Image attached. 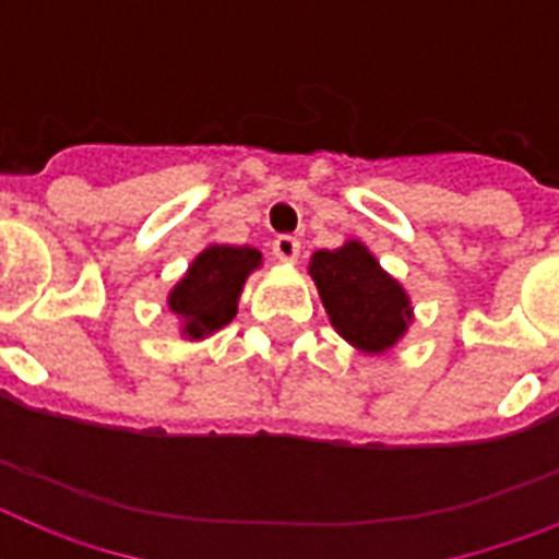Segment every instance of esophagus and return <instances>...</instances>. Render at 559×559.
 <instances>
[{
  "label": "esophagus",
  "instance_id": "esophagus-1",
  "mask_svg": "<svg viewBox=\"0 0 559 559\" xmlns=\"http://www.w3.org/2000/svg\"><path fill=\"white\" fill-rule=\"evenodd\" d=\"M272 254H275L281 263H296L298 254H301V243H298L296 237L281 235L278 240L272 243Z\"/></svg>",
  "mask_w": 559,
  "mask_h": 559
}]
</instances>
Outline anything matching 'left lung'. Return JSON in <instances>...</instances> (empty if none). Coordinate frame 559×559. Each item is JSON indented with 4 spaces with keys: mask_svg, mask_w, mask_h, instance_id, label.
<instances>
[{
    "mask_svg": "<svg viewBox=\"0 0 559 559\" xmlns=\"http://www.w3.org/2000/svg\"><path fill=\"white\" fill-rule=\"evenodd\" d=\"M307 272L316 281L333 331L348 345L362 354H385L406 336L415 319L412 298L366 243L345 240L340 249H319Z\"/></svg>",
    "mask_w": 559,
    "mask_h": 559,
    "instance_id": "1",
    "label": "left lung"
}]
</instances>
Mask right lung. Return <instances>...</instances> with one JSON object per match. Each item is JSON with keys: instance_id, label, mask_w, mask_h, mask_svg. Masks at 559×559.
I'll return each mask as SVG.
<instances>
[{"instance_id": "obj_1", "label": "right lung", "mask_w": 559, "mask_h": 559, "mask_svg": "<svg viewBox=\"0 0 559 559\" xmlns=\"http://www.w3.org/2000/svg\"><path fill=\"white\" fill-rule=\"evenodd\" d=\"M263 254L254 246H205L188 272L168 293V310L179 319V333L200 342L237 316L246 278L261 270Z\"/></svg>"}]
</instances>
